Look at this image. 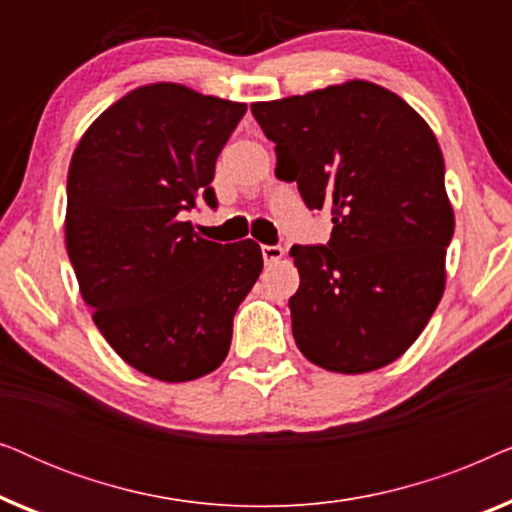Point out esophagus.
I'll list each match as a JSON object with an SVG mask.
<instances>
[{
	"mask_svg": "<svg viewBox=\"0 0 512 512\" xmlns=\"http://www.w3.org/2000/svg\"><path fill=\"white\" fill-rule=\"evenodd\" d=\"M261 254L265 263H277L284 256V247H279V244H263Z\"/></svg>",
	"mask_w": 512,
	"mask_h": 512,
	"instance_id": "esophagus-1",
	"label": "esophagus"
}]
</instances>
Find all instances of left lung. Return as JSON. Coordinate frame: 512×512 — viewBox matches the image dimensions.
I'll use <instances>...</instances> for the list:
<instances>
[{"instance_id":"1","label":"left lung","mask_w":512,"mask_h":512,"mask_svg":"<svg viewBox=\"0 0 512 512\" xmlns=\"http://www.w3.org/2000/svg\"><path fill=\"white\" fill-rule=\"evenodd\" d=\"M282 181L331 209L326 244H293L289 298L300 352L368 373L419 338L443 298L454 214L438 139L408 102L370 81L251 104Z\"/></svg>"}]
</instances>
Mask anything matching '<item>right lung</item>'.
Returning a JSON list of instances; mask_svg holds the SVG:
<instances>
[{"label": "right lung", "mask_w": 512, "mask_h": 512, "mask_svg": "<svg viewBox=\"0 0 512 512\" xmlns=\"http://www.w3.org/2000/svg\"><path fill=\"white\" fill-rule=\"evenodd\" d=\"M247 104L179 83L132 90L90 125L67 177V254L104 340L139 373L188 382L228 356L233 317L263 270L254 240L193 233L216 158Z\"/></svg>", "instance_id": "obj_1"}]
</instances>
